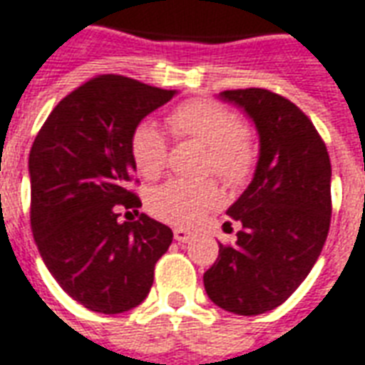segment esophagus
Here are the masks:
<instances>
[{
  "label": "esophagus",
  "mask_w": 365,
  "mask_h": 365,
  "mask_svg": "<svg viewBox=\"0 0 365 365\" xmlns=\"http://www.w3.org/2000/svg\"><path fill=\"white\" fill-rule=\"evenodd\" d=\"M175 240H177L178 244H187V242L192 240V234L185 228H177L175 230Z\"/></svg>",
  "instance_id": "34e87169"
}]
</instances>
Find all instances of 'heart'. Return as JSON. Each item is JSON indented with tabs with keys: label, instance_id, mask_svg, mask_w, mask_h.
<instances>
[{
	"label": "heart",
	"instance_id": "heart-1",
	"mask_svg": "<svg viewBox=\"0 0 365 365\" xmlns=\"http://www.w3.org/2000/svg\"><path fill=\"white\" fill-rule=\"evenodd\" d=\"M170 129L177 137H187L208 149L206 173H214L230 187L242 185L252 175L255 147L234 113L212 100H188L173 110ZM129 155L137 173L155 178L167 161V143L153 121H141L129 137ZM222 202V195L212 182L167 180L151 190L147 208L155 218L173 226H195Z\"/></svg>",
	"mask_w": 365,
	"mask_h": 365
}]
</instances>
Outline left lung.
<instances>
[{
  "label": "left lung",
  "mask_w": 365,
  "mask_h": 365,
  "mask_svg": "<svg viewBox=\"0 0 365 365\" xmlns=\"http://www.w3.org/2000/svg\"><path fill=\"white\" fill-rule=\"evenodd\" d=\"M220 100L253 121L259 157L252 182L226 214L242 222L234 245L220 244L204 289L224 311L255 317L297 291L330 228V157L312 121L263 88L226 90Z\"/></svg>",
  "instance_id": "1"
}]
</instances>
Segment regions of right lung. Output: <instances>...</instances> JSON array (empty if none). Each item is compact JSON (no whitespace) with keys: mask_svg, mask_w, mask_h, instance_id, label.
<instances>
[{"mask_svg":"<svg viewBox=\"0 0 365 365\" xmlns=\"http://www.w3.org/2000/svg\"><path fill=\"white\" fill-rule=\"evenodd\" d=\"M177 90L100 74L63 98L29 153L31 228L46 269L88 311L120 314L141 304L173 232L128 190L129 137ZM121 211L140 218L121 222Z\"/></svg>","mask_w":365,"mask_h":365,"instance_id":"obj_1","label":"right lung"}]
</instances>
